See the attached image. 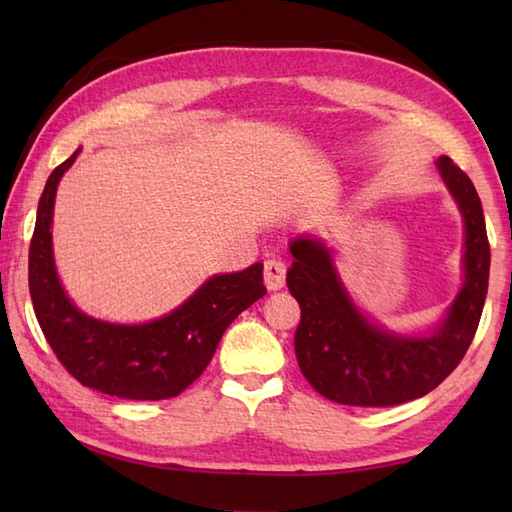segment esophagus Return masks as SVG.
<instances>
[{
	"label": "esophagus",
	"mask_w": 512,
	"mask_h": 512,
	"mask_svg": "<svg viewBox=\"0 0 512 512\" xmlns=\"http://www.w3.org/2000/svg\"><path fill=\"white\" fill-rule=\"evenodd\" d=\"M264 284L268 290H281L286 284V264L281 259H268L264 264Z\"/></svg>",
	"instance_id": "obj_1"
}]
</instances>
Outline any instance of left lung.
Instances as JSON below:
<instances>
[{
  "mask_svg": "<svg viewBox=\"0 0 512 512\" xmlns=\"http://www.w3.org/2000/svg\"><path fill=\"white\" fill-rule=\"evenodd\" d=\"M442 180L464 215V286L436 334L409 339L374 328L347 297L328 248L299 237L288 290L299 301L295 354L308 383L328 400L352 407H394L422 398L460 365L480 325L491 246L482 202L471 178L449 156L438 158Z\"/></svg>",
  "mask_w": 512,
  "mask_h": 512,
  "instance_id": "1",
  "label": "left lung"
}]
</instances>
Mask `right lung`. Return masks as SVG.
Returning a JSON list of instances; mask_svg holds the SVG:
<instances>
[{
	"label": "right lung",
	"mask_w": 512,
	"mask_h": 512,
	"mask_svg": "<svg viewBox=\"0 0 512 512\" xmlns=\"http://www.w3.org/2000/svg\"><path fill=\"white\" fill-rule=\"evenodd\" d=\"M79 151L50 173L30 239L28 286L41 332L83 387L127 400L173 398L200 378L237 314L266 295L264 266L211 277L178 310L143 325H114L79 312L59 284L50 233L57 184Z\"/></svg>",
	"instance_id": "1"
}]
</instances>
